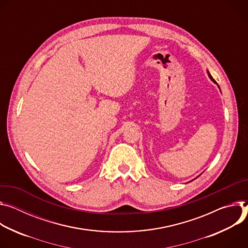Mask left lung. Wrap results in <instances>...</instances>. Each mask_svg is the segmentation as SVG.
Here are the masks:
<instances>
[{"instance_id": "left-lung-1", "label": "left lung", "mask_w": 248, "mask_h": 248, "mask_svg": "<svg viewBox=\"0 0 248 248\" xmlns=\"http://www.w3.org/2000/svg\"><path fill=\"white\" fill-rule=\"evenodd\" d=\"M208 75H209V77H210V78H211V79H212V80H214V79H213V77H212V76H211V75H210V73H209V72H208Z\"/></svg>"}]
</instances>
